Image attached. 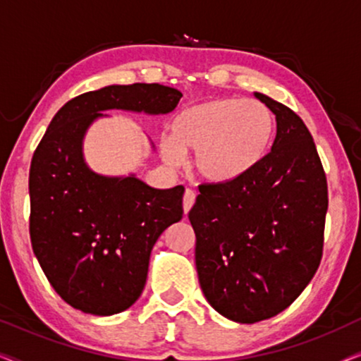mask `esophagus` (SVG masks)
I'll use <instances>...</instances> for the list:
<instances>
[{
  "instance_id": "34e87169",
  "label": "esophagus",
  "mask_w": 361,
  "mask_h": 361,
  "mask_svg": "<svg viewBox=\"0 0 361 361\" xmlns=\"http://www.w3.org/2000/svg\"><path fill=\"white\" fill-rule=\"evenodd\" d=\"M195 202V192L187 189L184 192V199H182V205H184V214H189V210L192 209V205H194Z\"/></svg>"
}]
</instances>
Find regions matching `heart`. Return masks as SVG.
<instances>
[{"label": "heart", "mask_w": 361, "mask_h": 361, "mask_svg": "<svg viewBox=\"0 0 361 361\" xmlns=\"http://www.w3.org/2000/svg\"><path fill=\"white\" fill-rule=\"evenodd\" d=\"M274 133V116L264 103L219 98L182 110L172 121V136L161 142V154L179 164L195 152V169L214 184L238 180L259 164Z\"/></svg>", "instance_id": "b5f03b06"}]
</instances>
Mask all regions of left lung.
<instances>
[{"label": "left lung", "mask_w": 361, "mask_h": 361, "mask_svg": "<svg viewBox=\"0 0 361 361\" xmlns=\"http://www.w3.org/2000/svg\"><path fill=\"white\" fill-rule=\"evenodd\" d=\"M276 137L238 180L202 184L189 220L195 266L216 312L255 324L288 309L314 278L324 248L327 177L307 126L273 98Z\"/></svg>", "instance_id": "left-lung-1"}]
</instances>
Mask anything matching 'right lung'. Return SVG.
<instances>
[{
	"label": "right lung",
	"instance_id": "1",
	"mask_svg": "<svg viewBox=\"0 0 361 361\" xmlns=\"http://www.w3.org/2000/svg\"><path fill=\"white\" fill-rule=\"evenodd\" d=\"M182 93L159 83L108 85L67 102L34 151L29 171L32 251L54 290L73 309L113 315L145 289L149 256L182 219L184 187L154 189L135 174L106 177L83 159V136L102 111L166 115Z\"/></svg>",
	"mask_w": 361,
	"mask_h": 361
}]
</instances>
